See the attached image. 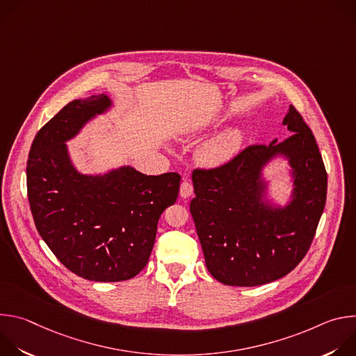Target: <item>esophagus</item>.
<instances>
[{
    "mask_svg": "<svg viewBox=\"0 0 356 356\" xmlns=\"http://www.w3.org/2000/svg\"><path fill=\"white\" fill-rule=\"evenodd\" d=\"M191 194H193V186H191L188 181L184 180V181L180 184V195H181L183 198H188Z\"/></svg>",
    "mask_w": 356,
    "mask_h": 356,
    "instance_id": "obj_1",
    "label": "esophagus"
}]
</instances>
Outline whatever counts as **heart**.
Listing matches in <instances>:
<instances>
[{
	"mask_svg": "<svg viewBox=\"0 0 356 356\" xmlns=\"http://www.w3.org/2000/svg\"><path fill=\"white\" fill-rule=\"evenodd\" d=\"M241 145V134L238 131H229L202 146L198 152V158L207 166H218L232 159L239 152Z\"/></svg>",
	"mask_w": 356,
	"mask_h": 356,
	"instance_id": "heart-1",
	"label": "heart"
}]
</instances>
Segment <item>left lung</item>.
Listing matches in <instances>:
<instances>
[{"instance_id": "1", "label": "left lung", "mask_w": 356, "mask_h": 356, "mask_svg": "<svg viewBox=\"0 0 356 356\" xmlns=\"http://www.w3.org/2000/svg\"><path fill=\"white\" fill-rule=\"evenodd\" d=\"M283 125L290 136L252 145L216 169H195L190 202L209 272L228 286L250 287L277 280L306 257L327 198V172L312 129L290 106ZM282 156L293 190L284 208L266 198L261 170Z\"/></svg>"}]
</instances>
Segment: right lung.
Segmentation results:
<instances>
[{
    "label": "right lung",
    "instance_id": "add662e5",
    "mask_svg": "<svg viewBox=\"0 0 356 356\" xmlns=\"http://www.w3.org/2000/svg\"><path fill=\"white\" fill-rule=\"evenodd\" d=\"M113 101L107 94L73 99L36 134L26 163L36 229L55 257L94 282L135 277L147 264L158 221L175 204L180 175L147 176L132 166L80 173L66 142Z\"/></svg>",
    "mask_w": 356,
    "mask_h": 356
}]
</instances>
